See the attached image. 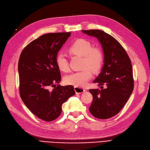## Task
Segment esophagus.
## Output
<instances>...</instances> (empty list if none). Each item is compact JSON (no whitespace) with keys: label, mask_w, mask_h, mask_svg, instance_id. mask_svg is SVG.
Here are the masks:
<instances>
[{"label":"esophagus","mask_w":150,"mask_h":150,"mask_svg":"<svg viewBox=\"0 0 150 150\" xmlns=\"http://www.w3.org/2000/svg\"><path fill=\"white\" fill-rule=\"evenodd\" d=\"M74 91L76 94H81L85 91L84 88L79 87H74Z\"/></svg>","instance_id":"34e87169"}]
</instances>
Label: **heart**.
<instances>
[{
  "label": "heart",
  "instance_id": "b5f03b06",
  "mask_svg": "<svg viewBox=\"0 0 150 150\" xmlns=\"http://www.w3.org/2000/svg\"><path fill=\"white\" fill-rule=\"evenodd\" d=\"M69 52L75 56L83 57L82 67L85 69L67 75L64 78V82L75 87H83L93 76L90 69L96 72L102 67L103 61L102 52L98 48L92 47L91 42L83 39H77L73 42ZM56 64L61 71L67 72L69 70L68 61L63 53L56 56Z\"/></svg>",
  "mask_w": 150,
  "mask_h": 150
}]
</instances>
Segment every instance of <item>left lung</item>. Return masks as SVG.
Here are the masks:
<instances>
[{
    "mask_svg": "<svg viewBox=\"0 0 150 150\" xmlns=\"http://www.w3.org/2000/svg\"><path fill=\"white\" fill-rule=\"evenodd\" d=\"M98 39L102 45L104 61L102 71L93 81L101 89H89L93 100L89 111L94 117L108 119L117 115L132 93L134 88L130 58L113 37L99 30H81Z\"/></svg>",
    "mask_w": 150,
    "mask_h": 150,
    "instance_id": "8db88e82",
    "label": "left lung"
}]
</instances>
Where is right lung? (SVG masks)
<instances>
[{
  "label": "right lung",
  "instance_id": "obj_1",
  "mask_svg": "<svg viewBox=\"0 0 150 150\" xmlns=\"http://www.w3.org/2000/svg\"><path fill=\"white\" fill-rule=\"evenodd\" d=\"M71 32L50 33L33 40L21 52L18 71L21 99L30 111L42 120H56L62 104L76 94L72 85H56L61 73L56 57Z\"/></svg>",
  "mask_w": 150,
  "mask_h": 150
}]
</instances>
